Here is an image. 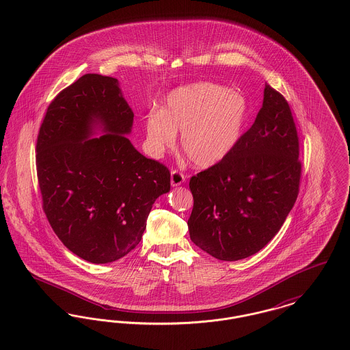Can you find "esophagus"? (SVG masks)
Wrapping results in <instances>:
<instances>
[{
    "label": "esophagus",
    "mask_w": 350,
    "mask_h": 350,
    "mask_svg": "<svg viewBox=\"0 0 350 350\" xmlns=\"http://www.w3.org/2000/svg\"><path fill=\"white\" fill-rule=\"evenodd\" d=\"M185 180H186V177L180 170H176V169L172 170V173H170V183H172V186H180L181 183H185Z\"/></svg>",
    "instance_id": "esophagus-1"
}]
</instances>
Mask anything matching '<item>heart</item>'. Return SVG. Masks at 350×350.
<instances>
[{"label":"heart","mask_w":350,"mask_h":350,"mask_svg":"<svg viewBox=\"0 0 350 350\" xmlns=\"http://www.w3.org/2000/svg\"><path fill=\"white\" fill-rule=\"evenodd\" d=\"M248 105L237 90L213 83H196L173 90L163 110L146 117L148 150L160 156L176 144L200 167L224 160L239 143L247 120Z\"/></svg>","instance_id":"heart-1"}]
</instances>
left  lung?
<instances>
[{
  "label": "left lung",
  "mask_w": 350,
  "mask_h": 350,
  "mask_svg": "<svg viewBox=\"0 0 350 350\" xmlns=\"http://www.w3.org/2000/svg\"><path fill=\"white\" fill-rule=\"evenodd\" d=\"M299 137L290 106L265 85L262 107L232 152L190 178L191 241L223 261L262 250L299 193Z\"/></svg>",
  "instance_id": "left-lung-1"
}]
</instances>
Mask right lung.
Segmentation results:
<instances>
[{
  "mask_svg": "<svg viewBox=\"0 0 350 350\" xmlns=\"http://www.w3.org/2000/svg\"><path fill=\"white\" fill-rule=\"evenodd\" d=\"M133 122L117 79L89 73L52 100L38 135L44 214L68 250L93 264L131 252L170 190L169 169L127 139ZM98 124L108 133L90 138Z\"/></svg>",
  "mask_w": 350,
  "mask_h": 350,
  "instance_id": "obj_1",
  "label": "right lung"
}]
</instances>
